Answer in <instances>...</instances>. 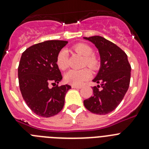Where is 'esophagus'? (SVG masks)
<instances>
[{
	"label": "esophagus",
	"mask_w": 149,
	"mask_h": 149,
	"mask_svg": "<svg viewBox=\"0 0 149 149\" xmlns=\"http://www.w3.org/2000/svg\"><path fill=\"white\" fill-rule=\"evenodd\" d=\"M72 87L73 89H81V86H76V85H72Z\"/></svg>",
	"instance_id": "1"
}]
</instances>
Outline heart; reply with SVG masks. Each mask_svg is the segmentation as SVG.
<instances>
[{"label": "heart", "mask_w": 149, "mask_h": 149, "mask_svg": "<svg viewBox=\"0 0 149 149\" xmlns=\"http://www.w3.org/2000/svg\"><path fill=\"white\" fill-rule=\"evenodd\" d=\"M74 50L85 58L84 64L90 68L95 69L98 65V60L93 56V49L86 43H78L74 46ZM56 65L61 70H65L68 68V54L65 50H62L59 52L56 60ZM91 77V72L88 68H83L81 70L72 69L66 72L64 76L65 81L72 85H81L85 81Z\"/></svg>", "instance_id": "b5f03b06"}]
</instances>
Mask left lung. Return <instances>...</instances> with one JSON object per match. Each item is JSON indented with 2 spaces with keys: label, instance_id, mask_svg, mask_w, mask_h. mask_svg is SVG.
Returning a JSON list of instances; mask_svg holds the SVG:
<instances>
[{
  "label": "left lung",
  "instance_id": "1",
  "mask_svg": "<svg viewBox=\"0 0 149 149\" xmlns=\"http://www.w3.org/2000/svg\"><path fill=\"white\" fill-rule=\"evenodd\" d=\"M84 39L95 45L101 58L99 71L93 80L100 85L93 86V95L84 100V104L93 113H110L120 104L128 89L131 65L127 54L110 41L99 36Z\"/></svg>",
  "mask_w": 149,
  "mask_h": 149
}]
</instances>
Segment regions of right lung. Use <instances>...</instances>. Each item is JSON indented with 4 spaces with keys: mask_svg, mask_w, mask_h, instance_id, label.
Masks as SVG:
<instances>
[{
    "mask_svg": "<svg viewBox=\"0 0 149 149\" xmlns=\"http://www.w3.org/2000/svg\"><path fill=\"white\" fill-rule=\"evenodd\" d=\"M67 41L50 40L30 46L22 53L18 68L19 87L27 106L36 115L51 117L63 109L69 85L58 84L61 72L56 56ZM51 83L55 87L50 88Z\"/></svg>",
    "mask_w": 149,
    "mask_h": 149,
    "instance_id": "1",
    "label": "right lung"
}]
</instances>
